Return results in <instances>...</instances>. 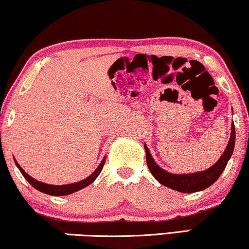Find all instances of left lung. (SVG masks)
<instances>
[{"instance_id":"obj_1","label":"left lung","mask_w":249,"mask_h":249,"mask_svg":"<svg viewBox=\"0 0 249 249\" xmlns=\"http://www.w3.org/2000/svg\"><path fill=\"white\" fill-rule=\"evenodd\" d=\"M235 124L234 122H232L231 139L228 141L226 150L224 151V154L220 157V159L218 160L213 167H210L209 169L205 171H201V173L188 175H173L167 173V171H164L161 168L158 167V164H157L155 162V160L152 159L150 151H149L148 148L144 146V149H146L148 168L157 180L161 183V185L169 187L171 189L186 194L204 190L206 188H208L209 186H212L213 183L220 177L221 173H223L225 168H226L228 160L231 157L232 151H234L235 148Z\"/></svg>"}]
</instances>
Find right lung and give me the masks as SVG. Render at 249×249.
Masks as SVG:
<instances>
[{
  "mask_svg": "<svg viewBox=\"0 0 249 249\" xmlns=\"http://www.w3.org/2000/svg\"><path fill=\"white\" fill-rule=\"evenodd\" d=\"M14 161H15V164H17V167L18 168V169H20L21 174L23 175V177H24L26 180L29 181L30 185L34 187V188L41 191V193H44L47 195H51V196H64V195L73 194V193H75V191L85 188V187L89 186L90 183H92L95 180V178H97L99 176V174L101 173L106 159L102 160L101 163L99 164V167L97 168V169H95L94 173L91 176H89V177H88L87 179H85V180L75 182V183H70V185H63V186H52V185H48V183H43V182L37 181L34 178L30 177V176L22 169L20 164L17 162V160H14Z\"/></svg>",
  "mask_w": 249,
  "mask_h": 249,
  "instance_id": "add662e5",
  "label": "right lung"
}]
</instances>
